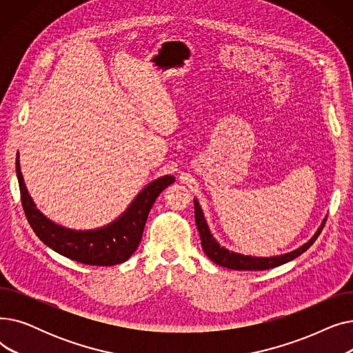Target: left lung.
Returning a JSON list of instances; mask_svg holds the SVG:
<instances>
[{"instance_id":"8db88e82","label":"left lung","mask_w":353,"mask_h":353,"mask_svg":"<svg viewBox=\"0 0 353 353\" xmlns=\"http://www.w3.org/2000/svg\"><path fill=\"white\" fill-rule=\"evenodd\" d=\"M194 219H196V225H197V229L200 233L201 248L208 254V257L216 265L232 269V270H266V269H272L276 266H281L283 263H288V262L293 261V259L301 256L303 252H306L314 243V240L318 239V236L321 234V232L326 223V219H325L323 223L318 229V232L314 233V236L309 240L307 243H305L299 249H296L286 254L273 256V257H253V256H243L239 253H233L225 248H220V245L216 242L209 232L205 216H203V212L199 206L197 200H194Z\"/></svg>"}]
</instances>
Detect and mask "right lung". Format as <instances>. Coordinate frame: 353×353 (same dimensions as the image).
Here are the masks:
<instances>
[{"label":"right lung","mask_w":353,"mask_h":353,"mask_svg":"<svg viewBox=\"0 0 353 353\" xmlns=\"http://www.w3.org/2000/svg\"><path fill=\"white\" fill-rule=\"evenodd\" d=\"M15 170L20 184L23 209L34 233L54 252L71 261L91 266H113L130 259L139 248L148 212L156 199L174 181L173 176H163L152 181L134 199L127 212L111 225L99 230L76 232L52 223L35 208L24 184L18 156Z\"/></svg>","instance_id":"1"}]
</instances>
